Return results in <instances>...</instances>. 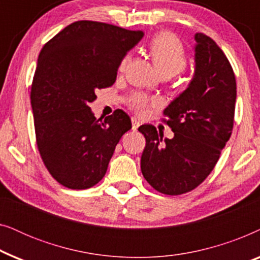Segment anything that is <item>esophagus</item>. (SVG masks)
<instances>
[{"label": "esophagus", "mask_w": 260, "mask_h": 260, "mask_svg": "<svg viewBox=\"0 0 260 260\" xmlns=\"http://www.w3.org/2000/svg\"><path fill=\"white\" fill-rule=\"evenodd\" d=\"M131 123H133V130L134 131H136L138 127H140V125H141V123L138 122L136 118H131Z\"/></svg>", "instance_id": "esophagus-1"}]
</instances>
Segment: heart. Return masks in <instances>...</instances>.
Segmentation results:
<instances>
[{"label": "heart", "mask_w": 260, "mask_h": 260, "mask_svg": "<svg viewBox=\"0 0 260 260\" xmlns=\"http://www.w3.org/2000/svg\"><path fill=\"white\" fill-rule=\"evenodd\" d=\"M150 54L156 69L163 77H173L186 69L188 59L186 51L180 39L169 31H162L152 38L150 41ZM131 59L130 54H125L120 60L118 71L124 72ZM127 104L135 112L144 115L150 108L159 104L156 98H151L142 92H135L130 95Z\"/></svg>", "instance_id": "b5f03b06"}]
</instances>
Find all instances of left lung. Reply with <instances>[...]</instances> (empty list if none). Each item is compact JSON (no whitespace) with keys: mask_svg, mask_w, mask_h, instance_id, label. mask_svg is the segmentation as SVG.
I'll return each instance as SVG.
<instances>
[{"mask_svg":"<svg viewBox=\"0 0 260 260\" xmlns=\"http://www.w3.org/2000/svg\"><path fill=\"white\" fill-rule=\"evenodd\" d=\"M195 40L193 80L163 111L162 120L174 137L163 138L151 124L138 127L147 142L142 174L166 195L188 193L204 182L233 130L237 83L232 66L213 39L198 33Z\"/></svg>","mask_w":260,"mask_h":260,"instance_id":"left-lung-1","label":"left lung"}]
</instances>
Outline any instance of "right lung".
Instances as JSON below:
<instances>
[{
    "instance_id": "1",
    "label": "right lung",
    "mask_w": 260,
    "mask_h": 260,
    "mask_svg": "<svg viewBox=\"0 0 260 260\" xmlns=\"http://www.w3.org/2000/svg\"><path fill=\"white\" fill-rule=\"evenodd\" d=\"M142 30L81 20L46 42L30 87L42 162L60 184L87 189L104 177L120 137L131 129L123 110L97 119L88 103L116 81L119 62Z\"/></svg>"
}]
</instances>
